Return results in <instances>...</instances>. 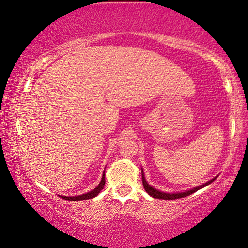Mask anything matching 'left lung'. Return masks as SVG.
<instances>
[{
	"label": "left lung",
	"mask_w": 248,
	"mask_h": 248,
	"mask_svg": "<svg viewBox=\"0 0 248 248\" xmlns=\"http://www.w3.org/2000/svg\"><path fill=\"white\" fill-rule=\"evenodd\" d=\"M141 175H142V185H143V188H145V190L147 191L148 194H149L151 197L154 198H159V199H178V198H183V197H186V196H189L191 194H194L195 191H197L201 189V188L207 186V185L212 184L214 180L216 179V177L212 180H209V182L205 183L204 185H202V186H198V187H195L193 189L190 190H187V191H184V193H176V194H167V193H164V191H160L158 189H155L154 187H151L149 184L146 182L145 179V175H143V170L141 169Z\"/></svg>",
	"instance_id": "1"
}]
</instances>
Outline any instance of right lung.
Listing matches in <instances>:
<instances>
[{
  "mask_svg": "<svg viewBox=\"0 0 248 248\" xmlns=\"http://www.w3.org/2000/svg\"><path fill=\"white\" fill-rule=\"evenodd\" d=\"M105 184H106V178H105V171H103L102 179H101L100 184H99L98 186L95 187L93 190L89 191V193H87V194L79 195V196H71V197H70V196H61V197L63 198V199H66V201H83V199L93 198L103 189V187H105Z\"/></svg>",
  "mask_w": 248,
  "mask_h": 248,
  "instance_id": "add662e5",
  "label": "right lung"
}]
</instances>
